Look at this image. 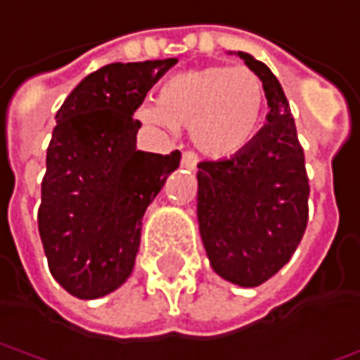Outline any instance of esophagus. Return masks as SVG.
Returning <instances> with one entry per match:
<instances>
[{
    "label": "esophagus",
    "mask_w": 360,
    "mask_h": 360,
    "mask_svg": "<svg viewBox=\"0 0 360 360\" xmlns=\"http://www.w3.org/2000/svg\"><path fill=\"white\" fill-rule=\"evenodd\" d=\"M198 164V156L194 150H184L182 152V166L188 170H194Z\"/></svg>",
    "instance_id": "esophagus-1"
}]
</instances>
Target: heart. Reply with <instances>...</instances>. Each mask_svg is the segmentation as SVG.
<instances>
[{"label":"heart","mask_w":360,"mask_h":360,"mask_svg":"<svg viewBox=\"0 0 360 360\" xmlns=\"http://www.w3.org/2000/svg\"><path fill=\"white\" fill-rule=\"evenodd\" d=\"M264 103V83L252 69L210 65L166 79L158 101L142 103L136 117L168 132L190 127L198 148L224 156L252 141Z\"/></svg>","instance_id":"b5f03b06"}]
</instances>
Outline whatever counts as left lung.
<instances>
[{"instance_id":"left-lung-1","label":"left lung","mask_w":360,"mask_h":360,"mask_svg":"<svg viewBox=\"0 0 360 360\" xmlns=\"http://www.w3.org/2000/svg\"><path fill=\"white\" fill-rule=\"evenodd\" d=\"M238 55L264 83L267 124L230 158L198 164V224L214 271L255 287L297 250L309 219V178L276 75L252 55Z\"/></svg>"}]
</instances>
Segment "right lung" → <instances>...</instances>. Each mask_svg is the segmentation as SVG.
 <instances>
[{
    "label": "right lung",
    "instance_id": "add662e5",
    "mask_svg": "<svg viewBox=\"0 0 360 360\" xmlns=\"http://www.w3.org/2000/svg\"><path fill=\"white\" fill-rule=\"evenodd\" d=\"M176 63L105 65L55 115L37 224L51 274L75 297H103L127 281L142 216L180 164L178 150H136L141 120L132 117Z\"/></svg>",
    "mask_w": 360,
    "mask_h": 360
}]
</instances>
